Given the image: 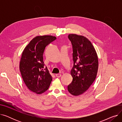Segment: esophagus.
<instances>
[{"label": "esophagus", "mask_w": 122, "mask_h": 122, "mask_svg": "<svg viewBox=\"0 0 122 122\" xmlns=\"http://www.w3.org/2000/svg\"><path fill=\"white\" fill-rule=\"evenodd\" d=\"M55 76H56V77H57V78H60V76H61V75L59 74H57L55 75Z\"/></svg>", "instance_id": "1"}]
</instances>
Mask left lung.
<instances>
[{
  "mask_svg": "<svg viewBox=\"0 0 122 122\" xmlns=\"http://www.w3.org/2000/svg\"><path fill=\"white\" fill-rule=\"evenodd\" d=\"M68 37L72 45L74 63L71 71L73 81L68 86V91L78 96L86 91L95 80L98 57L92 43L86 37L76 34H70Z\"/></svg>",
  "mask_w": 122,
  "mask_h": 122,
  "instance_id": "obj_1",
  "label": "left lung"
}]
</instances>
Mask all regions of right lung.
<instances>
[{
  "label": "right lung",
  "instance_id": "1",
  "mask_svg": "<svg viewBox=\"0 0 122 122\" xmlns=\"http://www.w3.org/2000/svg\"><path fill=\"white\" fill-rule=\"evenodd\" d=\"M56 39L51 36H37L24 49L20 70L25 84L30 90L41 94L48 89L52 76L43 61L46 47Z\"/></svg>",
  "mask_w": 122,
  "mask_h": 122
}]
</instances>
